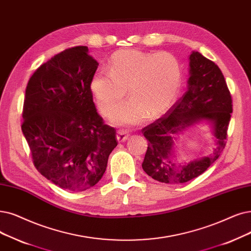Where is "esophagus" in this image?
<instances>
[{
    "instance_id": "esophagus-1",
    "label": "esophagus",
    "mask_w": 251,
    "mask_h": 251,
    "mask_svg": "<svg viewBox=\"0 0 251 251\" xmlns=\"http://www.w3.org/2000/svg\"><path fill=\"white\" fill-rule=\"evenodd\" d=\"M129 137V133L124 131V130H120V131L117 132V140L118 143H124Z\"/></svg>"
}]
</instances>
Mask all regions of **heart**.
<instances>
[{
  "mask_svg": "<svg viewBox=\"0 0 251 251\" xmlns=\"http://www.w3.org/2000/svg\"><path fill=\"white\" fill-rule=\"evenodd\" d=\"M108 70L92 75L91 91L105 116L113 114L126 97L131 99L114 114L112 122L132 126L164 114L176 101L181 86L179 62L167 52L151 53L137 49L116 52Z\"/></svg>",
  "mask_w": 251,
  "mask_h": 251,
  "instance_id": "obj_1",
  "label": "heart"
}]
</instances>
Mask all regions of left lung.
<instances>
[{
    "mask_svg": "<svg viewBox=\"0 0 251 251\" xmlns=\"http://www.w3.org/2000/svg\"><path fill=\"white\" fill-rule=\"evenodd\" d=\"M188 89L170 110L143 129L149 140L143 169L160 182L176 184L199 176L225 149L230 123L232 97L217 65L193 51L189 57ZM207 122L216 137V148L208 157L181 163L175 155L177 138L195 124Z\"/></svg>",
    "mask_w": 251,
    "mask_h": 251,
    "instance_id": "1",
    "label": "left lung"
}]
</instances>
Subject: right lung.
Listing matches in <instances>:
<instances>
[{"instance_id": "right-lung-1", "label": "right lung", "mask_w": 251, "mask_h": 251, "mask_svg": "<svg viewBox=\"0 0 251 251\" xmlns=\"http://www.w3.org/2000/svg\"><path fill=\"white\" fill-rule=\"evenodd\" d=\"M99 63L88 47L53 56L31 75L21 125L38 171L61 189L88 190L100 180L117 147L116 130L97 114L90 87Z\"/></svg>"}]
</instances>
